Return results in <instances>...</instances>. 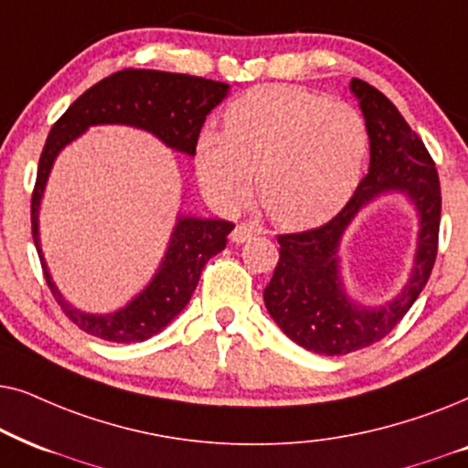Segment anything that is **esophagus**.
I'll use <instances>...</instances> for the list:
<instances>
[{"instance_id": "obj_1", "label": "esophagus", "mask_w": 468, "mask_h": 468, "mask_svg": "<svg viewBox=\"0 0 468 468\" xmlns=\"http://www.w3.org/2000/svg\"><path fill=\"white\" fill-rule=\"evenodd\" d=\"M261 230H263V229L257 227L254 222H241L233 229V233H230V239H233L235 244H244V241L254 238V235H261Z\"/></svg>"}]
</instances>
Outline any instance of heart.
Returning a JSON list of instances; mask_svg holds the SVG:
<instances>
[{
  "label": "heart",
  "mask_w": 468,
  "mask_h": 468,
  "mask_svg": "<svg viewBox=\"0 0 468 468\" xmlns=\"http://www.w3.org/2000/svg\"><path fill=\"white\" fill-rule=\"evenodd\" d=\"M368 130L351 104L299 87H261L230 104L224 133L205 128L198 177L211 197L235 207L259 171L261 203L280 227L313 229L345 207L357 188Z\"/></svg>",
  "instance_id": "heart-1"
}]
</instances>
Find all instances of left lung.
Instances as JSON below:
<instances>
[{"instance_id":"left-lung-1","label":"left lung","mask_w":468,"mask_h":468,"mask_svg":"<svg viewBox=\"0 0 468 468\" xmlns=\"http://www.w3.org/2000/svg\"><path fill=\"white\" fill-rule=\"evenodd\" d=\"M370 139V169L348 203L327 224L278 235L280 259L263 299L278 327L299 346L321 355H346L385 338L432 273L439 250L441 184L434 160L391 100L361 79L351 80ZM404 191L420 214L416 267L396 300L364 309L346 295L337 248L352 218L385 191Z\"/></svg>"}]
</instances>
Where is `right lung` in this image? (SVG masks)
<instances>
[{
  "label": "right lung",
  "mask_w": 468,
  "mask_h": 468,
  "mask_svg": "<svg viewBox=\"0 0 468 468\" xmlns=\"http://www.w3.org/2000/svg\"><path fill=\"white\" fill-rule=\"evenodd\" d=\"M227 93L229 85L220 80L126 68L90 87L53 123L42 149L31 195V235L55 302L79 329L109 342H143L162 332L190 302L203 267L227 248V235L235 224L179 216L158 271L128 306L111 314L80 313L61 297L40 250L38 209L58 154L90 126L126 123L147 130L176 152L195 155L205 117Z\"/></svg>",
  "instance_id": "1"
}]
</instances>
